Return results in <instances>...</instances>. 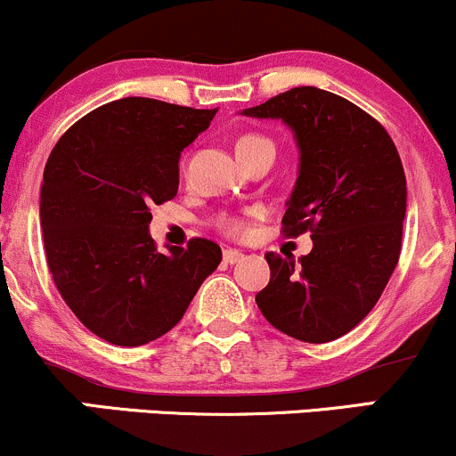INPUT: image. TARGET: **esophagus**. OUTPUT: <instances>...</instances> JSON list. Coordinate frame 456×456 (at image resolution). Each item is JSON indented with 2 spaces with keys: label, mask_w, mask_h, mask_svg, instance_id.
<instances>
[{
  "label": "esophagus",
  "mask_w": 456,
  "mask_h": 456,
  "mask_svg": "<svg viewBox=\"0 0 456 456\" xmlns=\"http://www.w3.org/2000/svg\"><path fill=\"white\" fill-rule=\"evenodd\" d=\"M242 257H244V255L240 253V250H235V248H224V250H223V261H224V264H227V265L238 264V261L242 259Z\"/></svg>",
  "instance_id": "1"
}]
</instances>
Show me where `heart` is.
<instances>
[{
    "instance_id": "b5f03b06",
    "label": "heart",
    "mask_w": 456,
    "mask_h": 456,
    "mask_svg": "<svg viewBox=\"0 0 456 456\" xmlns=\"http://www.w3.org/2000/svg\"><path fill=\"white\" fill-rule=\"evenodd\" d=\"M255 145H272V143L265 137H259V134H244V137H240L238 143H235V151L255 148ZM218 224H221V229L227 235H242L246 229L244 221L238 216H223L221 221H218Z\"/></svg>"
}]
</instances>
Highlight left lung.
Listing matches in <instances>:
<instances>
[{
    "label": "left lung",
    "instance_id": "left-lung-1",
    "mask_svg": "<svg viewBox=\"0 0 456 456\" xmlns=\"http://www.w3.org/2000/svg\"><path fill=\"white\" fill-rule=\"evenodd\" d=\"M246 118L281 119L300 162L282 216L287 235L311 229L300 259L268 253L270 282L255 302L281 332L328 343L378 305L401 253L407 184L399 151L378 119L319 87H294Z\"/></svg>",
    "mask_w": 456,
    "mask_h": 456
}]
</instances>
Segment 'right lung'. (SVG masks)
<instances>
[{
	"label": "right lung",
	"instance_id": "obj_1",
	"mask_svg": "<svg viewBox=\"0 0 456 456\" xmlns=\"http://www.w3.org/2000/svg\"><path fill=\"white\" fill-rule=\"evenodd\" d=\"M218 109L119 98L94 109L57 141L40 186L49 270L87 330L137 347L184 317L221 246L195 238L159 253L150 208L177 195L180 154Z\"/></svg>",
	"mask_w": 456,
	"mask_h": 456
}]
</instances>
